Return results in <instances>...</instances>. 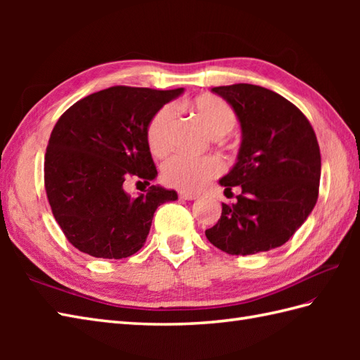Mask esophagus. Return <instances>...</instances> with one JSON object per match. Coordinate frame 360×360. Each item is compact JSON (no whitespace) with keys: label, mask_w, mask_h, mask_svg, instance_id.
Wrapping results in <instances>:
<instances>
[{"label":"esophagus","mask_w":360,"mask_h":360,"mask_svg":"<svg viewBox=\"0 0 360 360\" xmlns=\"http://www.w3.org/2000/svg\"><path fill=\"white\" fill-rule=\"evenodd\" d=\"M179 198H182V200H187V201H193L198 198L196 193H192V192H179Z\"/></svg>","instance_id":"obj_1"}]
</instances>
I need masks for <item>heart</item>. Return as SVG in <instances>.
Returning <instances> with one entry per match:
<instances>
[{"instance_id":"heart-1","label":"heart","mask_w":360,"mask_h":360,"mask_svg":"<svg viewBox=\"0 0 360 360\" xmlns=\"http://www.w3.org/2000/svg\"><path fill=\"white\" fill-rule=\"evenodd\" d=\"M186 110L201 122L212 137H223L232 131L236 125V112L223 98L212 94L195 97L193 101L182 103ZM173 110L164 106L156 111L147 127V143L155 156H164L172 145ZM223 170V164L213 156L188 158L173 156L162 165V179L165 184L181 190H198L205 182L217 178Z\"/></svg>"}]
</instances>
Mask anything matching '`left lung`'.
Here are the masks:
<instances>
[{"mask_svg": "<svg viewBox=\"0 0 360 360\" xmlns=\"http://www.w3.org/2000/svg\"><path fill=\"white\" fill-rule=\"evenodd\" d=\"M212 91L240 120L238 159L219 184L226 196L236 186L241 193L236 202H223L221 218L205 236L231 255L280 248L317 202L322 159L314 129L294 103L271 89L236 83Z\"/></svg>", "mask_w": 360, "mask_h": 360, "instance_id": "1", "label": "left lung"}]
</instances>
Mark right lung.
Instances as JSON below:
<instances>
[{"mask_svg":"<svg viewBox=\"0 0 360 360\" xmlns=\"http://www.w3.org/2000/svg\"><path fill=\"white\" fill-rule=\"evenodd\" d=\"M182 93L184 88L111 86L60 116L44 155V188L74 248L96 258L133 255L147 240L159 205L178 200L174 190L159 186L129 197L123 186L131 177L146 185L156 178L148 122Z\"/></svg>","mask_w":360,"mask_h":360,"instance_id":"1","label":"right lung"}]
</instances>
